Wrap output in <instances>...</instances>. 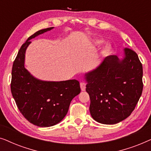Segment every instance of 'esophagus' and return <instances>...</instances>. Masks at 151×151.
Instances as JSON below:
<instances>
[{
  "label": "esophagus",
  "mask_w": 151,
  "mask_h": 151,
  "mask_svg": "<svg viewBox=\"0 0 151 151\" xmlns=\"http://www.w3.org/2000/svg\"><path fill=\"white\" fill-rule=\"evenodd\" d=\"M80 88L82 91H84L86 90V84L84 82H80Z\"/></svg>",
  "instance_id": "obj_1"
}]
</instances>
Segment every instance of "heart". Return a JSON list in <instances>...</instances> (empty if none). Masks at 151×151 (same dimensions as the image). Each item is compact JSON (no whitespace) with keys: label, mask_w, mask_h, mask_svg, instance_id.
<instances>
[{"label":"heart","mask_w":151,"mask_h":151,"mask_svg":"<svg viewBox=\"0 0 151 151\" xmlns=\"http://www.w3.org/2000/svg\"><path fill=\"white\" fill-rule=\"evenodd\" d=\"M101 43H102V41H100V40L96 41V45H100ZM110 52H111V47L108 46V45H106V46H105L104 48H103L101 53H102L103 55H106L109 54Z\"/></svg>","instance_id":"heart-1"}]
</instances>
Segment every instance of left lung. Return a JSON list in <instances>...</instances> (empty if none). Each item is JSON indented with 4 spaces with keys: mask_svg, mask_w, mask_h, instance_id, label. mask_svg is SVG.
Returning a JSON list of instances; mask_svg holds the SVG:
<instances>
[{
    "mask_svg": "<svg viewBox=\"0 0 151 151\" xmlns=\"http://www.w3.org/2000/svg\"><path fill=\"white\" fill-rule=\"evenodd\" d=\"M122 60L105 58L96 69L85 74L89 111L95 120L115 124L127 118L135 108L143 90V69L135 51L124 49Z\"/></svg>",
    "mask_w": 151,
    "mask_h": 151,
    "instance_id": "left-lung-1",
    "label": "left lung"
}]
</instances>
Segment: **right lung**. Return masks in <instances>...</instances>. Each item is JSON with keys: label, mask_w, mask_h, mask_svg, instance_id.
<instances>
[{"label": "right lung", "mask_w": 151, "mask_h": 151, "mask_svg": "<svg viewBox=\"0 0 151 151\" xmlns=\"http://www.w3.org/2000/svg\"><path fill=\"white\" fill-rule=\"evenodd\" d=\"M53 28L39 30L29 37L18 51L12 71L11 91L18 109L30 123L40 127H52L63 120L71 100L81 91L78 80L42 81L24 68L25 51L31 39Z\"/></svg>", "instance_id": "right-lung-1"}]
</instances>
